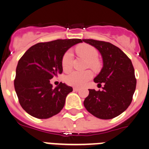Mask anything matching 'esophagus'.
Returning a JSON list of instances; mask_svg holds the SVG:
<instances>
[{"label":"esophagus","instance_id":"esophagus-1","mask_svg":"<svg viewBox=\"0 0 149 149\" xmlns=\"http://www.w3.org/2000/svg\"><path fill=\"white\" fill-rule=\"evenodd\" d=\"M73 90L76 91H79V88H78V87H73Z\"/></svg>","mask_w":149,"mask_h":149}]
</instances>
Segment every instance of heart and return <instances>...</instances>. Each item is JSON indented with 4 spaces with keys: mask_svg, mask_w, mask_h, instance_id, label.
<instances>
[{
    "mask_svg": "<svg viewBox=\"0 0 149 149\" xmlns=\"http://www.w3.org/2000/svg\"><path fill=\"white\" fill-rule=\"evenodd\" d=\"M76 51L79 55L84 57L87 59V67H89L94 70H99L101 68V63L97 59L98 51L94 47L88 44H81L77 46ZM73 54L71 51L68 50L65 52L62 58V67L65 71L71 68ZM92 72L89 70L85 71H74L70 72L65 76V81L66 84L73 86H82L87 81L92 78Z\"/></svg>",
    "mask_w": 149,
    "mask_h": 149,
    "instance_id": "1",
    "label": "heart"
}]
</instances>
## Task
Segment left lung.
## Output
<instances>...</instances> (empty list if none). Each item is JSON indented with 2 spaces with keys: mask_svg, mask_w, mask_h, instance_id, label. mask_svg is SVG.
Returning a JSON list of instances; mask_svg holds the SVG:
<instances>
[{
  "mask_svg": "<svg viewBox=\"0 0 149 149\" xmlns=\"http://www.w3.org/2000/svg\"><path fill=\"white\" fill-rule=\"evenodd\" d=\"M83 41L97 48L102 56L103 68L94 81L104 84L102 91L88 89L84 107L97 118L112 119L126 110L133 100L136 87L134 68L130 58L114 45L95 40Z\"/></svg>",
  "mask_w": 149,
  "mask_h": 149,
  "instance_id": "left-lung-1",
  "label": "left lung"
}]
</instances>
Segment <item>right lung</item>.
Returning a JSON list of instances; mask_svg holds the SVG:
<instances>
[{"mask_svg": "<svg viewBox=\"0 0 149 149\" xmlns=\"http://www.w3.org/2000/svg\"><path fill=\"white\" fill-rule=\"evenodd\" d=\"M79 42L80 39H69L37 43L19 59L14 88L21 106L30 115L47 119L62 110L73 88L61 82L53 88L49 80L63 73V56Z\"/></svg>", "mask_w": 149, "mask_h": 149, "instance_id": "1", "label": "right lung"}]
</instances>
